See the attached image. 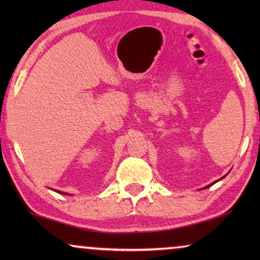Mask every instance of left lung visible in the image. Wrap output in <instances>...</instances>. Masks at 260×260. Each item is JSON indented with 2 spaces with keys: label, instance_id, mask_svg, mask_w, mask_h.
I'll return each mask as SVG.
<instances>
[{
  "label": "left lung",
  "instance_id": "8db88e82",
  "mask_svg": "<svg viewBox=\"0 0 260 260\" xmlns=\"http://www.w3.org/2000/svg\"><path fill=\"white\" fill-rule=\"evenodd\" d=\"M226 175H227V174H226ZM226 175H225V176H226ZM225 176H222V177H221V179H220V180H222V179H223V177H225ZM220 180H218V181H220ZM218 181H215V182H218ZM215 182H213V183H211V184H208V186H207V187H205V188H208V187H211V186H212V184H214Z\"/></svg>",
  "mask_w": 260,
  "mask_h": 260
}]
</instances>
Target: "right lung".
Listing matches in <instances>:
<instances>
[{"label": "right lung", "instance_id": "obj_1", "mask_svg": "<svg viewBox=\"0 0 260 260\" xmlns=\"http://www.w3.org/2000/svg\"><path fill=\"white\" fill-rule=\"evenodd\" d=\"M56 191V193H60V194H65V195H67L66 193H62V191H60V190H55Z\"/></svg>", "mask_w": 260, "mask_h": 260}]
</instances>
